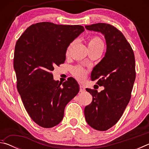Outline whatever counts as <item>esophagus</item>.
Returning <instances> with one entry per match:
<instances>
[{"label": "esophagus", "mask_w": 149, "mask_h": 149, "mask_svg": "<svg viewBox=\"0 0 149 149\" xmlns=\"http://www.w3.org/2000/svg\"><path fill=\"white\" fill-rule=\"evenodd\" d=\"M85 87L83 86V85H80V86H79V91L83 93V92H85Z\"/></svg>", "instance_id": "34e87169"}]
</instances>
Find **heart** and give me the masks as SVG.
Here are the masks:
<instances>
[{
  "label": "heart",
  "instance_id": "obj_1",
  "mask_svg": "<svg viewBox=\"0 0 149 149\" xmlns=\"http://www.w3.org/2000/svg\"><path fill=\"white\" fill-rule=\"evenodd\" d=\"M74 42H71L69 45V46L67 47L66 54H68L72 49V47L74 45ZM88 47H89V50H98V49H104V42L100 38L99 36H92L88 39ZM72 74L74 76L77 78L78 80L83 81L87 76V72L84 68H83L81 66H75L72 70Z\"/></svg>",
  "mask_w": 149,
  "mask_h": 149
}]
</instances>
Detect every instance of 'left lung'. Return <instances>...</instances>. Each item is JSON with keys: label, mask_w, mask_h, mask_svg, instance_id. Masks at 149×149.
<instances>
[{"label": "left lung", "mask_w": 149, "mask_h": 149, "mask_svg": "<svg viewBox=\"0 0 149 149\" xmlns=\"http://www.w3.org/2000/svg\"><path fill=\"white\" fill-rule=\"evenodd\" d=\"M85 27L102 33L107 42L105 56L91 74L92 80L97 79V84L104 89L98 93L87 88L93 100L84 110L85 120L91 127L106 131L118 122L130 100L136 76L135 56L130 44L116 27L104 23Z\"/></svg>", "instance_id": "1"}]
</instances>
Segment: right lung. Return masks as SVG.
I'll list each match as a JSON object with an SVG mask.
<instances>
[{
	"label": "right lung",
	"instance_id": "1",
	"mask_svg": "<svg viewBox=\"0 0 149 149\" xmlns=\"http://www.w3.org/2000/svg\"><path fill=\"white\" fill-rule=\"evenodd\" d=\"M84 30L79 25L39 22L30 26L16 42L14 68L17 91L29 116L41 127L58 124L65 106L79 92L74 78L61 86L52 72L64 62L67 47Z\"/></svg>",
	"mask_w": 149,
	"mask_h": 149
}]
</instances>
